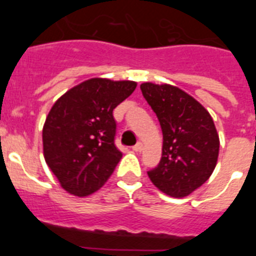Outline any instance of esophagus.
I'll list each match as a JSON object with an SVG mask.
<instances>
[{"mask_svg":"<svg viewBox=\"0 0 256 256\" xmlns=\"http://www.w3.org/2000/svg\"><path fill=\"white\" fill-rule=\"evenodd\" d=\"M132 148L133 151H136V152H141L142 148H144V144H142V142H137Z\"/></svg>","mask_w":256,"mask_h":256,"instance_id":"1","label":"esophagus"}]
</instances>
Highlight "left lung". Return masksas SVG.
Listing matches in <instances>:
<instances>
[{
  "label": "left lung",
  "mask_w": 256,
  "mask_h": 256,
  "mask_svg": "<svg viewBox=\"0 0 256 256\" xmlns=\"http://www.w3.org/2000/svg\"><path fill=\"white\" fill-rule=\"evenodd\" d=\"M141 91L160 122L162 152L148 172L160 191L184 198L202 186L216 168L219 136L209 112L192 96L170 84H141Z\"/></svg>",
  "instance_id": "1"
}]
</instances>
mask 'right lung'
Listing matches in <instances>:
<instances>
[{"label":"right lung","mask_w":256,"mask_h":256,"mask_svg":"<svg viewBox=\"0 0 256 256\" xmlns=\"http://www.w3.org/2000/svg\"><path fill=\"white\" fill-rule=\"evenodd\" d=\"M137 87L132 80L92 78L54 104L42 132L44 155L61 187L87 196L105 184L122 159L112 110Z\"/></svg>","instance_id":"right-lung-1"}]
</instances>
